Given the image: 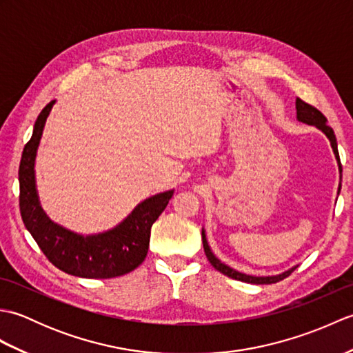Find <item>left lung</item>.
<instances>
[{
  "instance_id": "obj_1",
  "label": "left lung",
  "mask_w": 353,
  "mask_h": 353,
  "mask_svg": "<svg viewBox=\"0 0 353 353\" xmlns=\"http://www.w3.org/2000/svg\"><path fill=\"white\" fill-rule=\"evenodd\" d=\"M296 109H297V119H299V121L306 123V124H310V125L319 127V129H320L321 132H323V133L326 134V137L329 138V141H331V145H332V150H334V153H335L336 161H339V167H340V172H341L343 170H341L339 147H336V138H335V133H334V130H332V127L327 125L326 117H325L323 114H321V112H320L317 108L311 106V104L305 103V101L301 100V99L296 100ZM339 192H340V188H339ZM201 239H203V249H205L208 261L211 262V265H212L215 270H219L220 273L226 274V276L232 277V279H235V281H241V282H247V283H258V285H259V283H276V282H279V281L285 279V277H288V276L296 270V267H294V268H291V270H288V272H285V273H282V274L267 276V277H256V276H249V274L239 273V272H236V270L230 268V267H228V265H224L223 262H220L219 259H216V258L214 256V253L211 252V249H209V245H208L205 232H201Z\"/></svg>"
}]
</instances>
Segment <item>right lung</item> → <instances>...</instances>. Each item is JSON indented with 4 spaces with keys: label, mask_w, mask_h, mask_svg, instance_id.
<instances>
[{
    "label": "right lung",
    "mask_w": 353,
    "mask_h": 353,
    "mask_svg": "<svg viewBox=\"0 0 353 353\" xmlns=\"http://www.w3.org/2000/svg\"><path fill=\"white\" fill-rule=\"evenodd\" d=\"M52 104L54 100L42 109L34 123L32 138L22 152L19 163L22 221L47 259L65 273L89 279H109L130 273L145 259L150 230L167 208L172 191L156 194L144 200L115 229L99 235L81 236L48 220L37 200L34 157Z\"/></svg>",
    "instance_id": "add662e5"
}]
</instances>
